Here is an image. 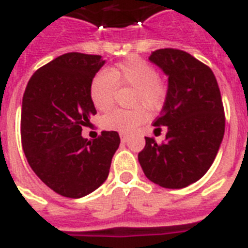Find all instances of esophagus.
Here are the masks:
<instances>
[{
	"instance_id": "1",
	"label": "esophagus",
	"mask_w": 248,
	"mask_h": 248,
	"mask_svg": "<svg viewBox=\"0 0 248 248\" xmlns=\"http://www.w3.org/2000/svg\"><path fill=\"white\" fill-rule=\"evenodd\" d=\"M121 141H122V143H126V141H127V139H128V135L127 134H121Z\"/></svg>"
}]
</instances>
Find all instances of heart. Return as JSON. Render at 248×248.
<instances>
[{
  "label": "heart",
  "mask_w": 248,
  "mask_h": 248,
  "mask_svg": "<svg viewBox=\"0 0 248 248\" xmlns=\"http://www.w3.org/2000/svg\"><path fill=\"white\" fill-rule=\"evenodd\" d=\"M117 85L134 87L131 104L144 105L155 110L165 103L166 86L151 64L139 58H128L118 63L110 72L101 71L93 76L90 83V99L97 110L105 112L112 108ZM147 120V112L143 108L131 110H113L103 117L101 127L108 131L130 132Z\"/></svg>",
  "instance_id": "b5f03b06"
}]
</instances>
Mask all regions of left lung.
<instances>
[{"label":"left lung","instance_id":"1","mask_svg":"<svg viewBox=\"0 0 248 248\" xmlns=\"http://www.w3.org/2000/svg\"><path fill=\"white\" fill-rule=\"evenodd\" d=\"M169 77L161 116L153 126H166V140L145 138L138 159L155 184L181 189L207 172L219 152L225 116L215 76L207 65L181 50L161 48L149 56Z\"/></svg>","mask_w":248,"mask_h":248}]
</instances>
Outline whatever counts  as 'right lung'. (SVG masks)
I'll use <instances>...</instances> for the list:
<instances>
[{"mask_svg": "<svg viewBox=\"0 0 248 248\" xmlns=\"http://www.w3.org/2000/svg\"><path fill=\"white\" fill-rule=\"evenodd\" d=\"M105 60L69 52L41 67L29 79L21 104V144L37 176L60 196L81 198L100 186L120 147L116 131L85 139L82 126L96 109L90 83Z\"/></svg>", "mask_w": 248, "mask_h": 248, "instance_id": "right-lung-1", "label": "right lung"}]
</instances>
